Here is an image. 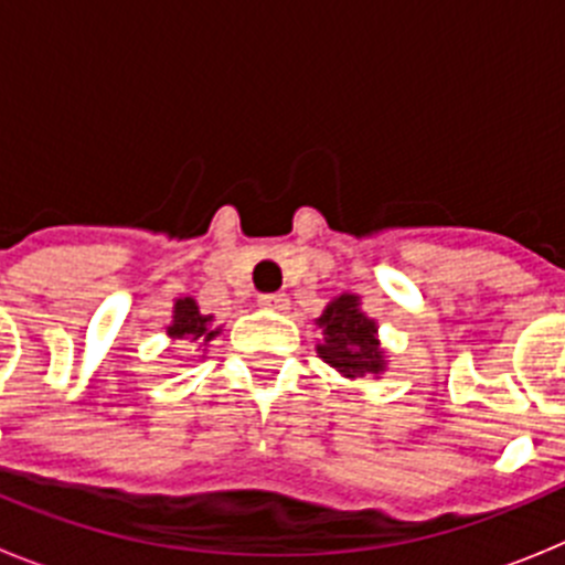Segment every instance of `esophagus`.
Instances as JSON below:
<instances>
[{"label":"esophagus","instance_id":"1","mask_svg":"<svg viewBox=\"0 0 565 565\" xmlns=\"http://www.w3.org/2000/svg\"><path fill=\"white\" fill-rule=\"evenodd\" d=\"M257 302L263 308H268V311H286L288 297H286V294H259Z\"/></svg>","mask_w":565,"mask_h":565}]
</instances>
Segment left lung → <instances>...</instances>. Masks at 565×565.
Listing matches in <instances>:
<instances>
[{"instance_id":"left-lung-1","label":"left lung","mask_w":565,"mask_h":565,"mask_svg":"<svg viewBox=\"0 0 565 565\" xmlns=\"http://www.w3.org/2000/svg\"><path fill=\"white\" fill-rule=\"evenodd\" d=\"M317 322L326 331V342L317 351L331 367L348 379L382 371L384 356L376 342V322L359 311V297L353 294L337 297Z\"/></svg>"}]
</instances>
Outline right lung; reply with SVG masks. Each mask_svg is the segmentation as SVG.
<instances>
[{
  "label": "right lung",
  "instance_id": "add662e5",
  "mask_svg": "<svg viewBox=\"0 0 565 565\" xmlns=\"http://www.w3.org/2000/svg\"><path fill=\"white\" fill-rule=\"evenodd\" d=\"M209 322H212V317H203L201 311H198V302L194 299H178L174 302V317H172V326H169V337L174 339H203V342H209V339H214V333L217 331H209Z\"/></svg>",
  "mask_w": 565,
  "mask_h": 565
}]
</instances>
